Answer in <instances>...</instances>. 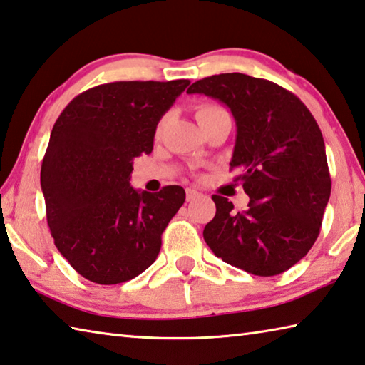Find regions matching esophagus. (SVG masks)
Segmentation results:
<instances>
[{"mask_svg":"<svg viewBox=\"0 0 365 365\" xmlns=\"http://www.w3.org/2000/svg\"><path fill=\"white\" fill-rule=\"evenodd\" d=\"M202 195L200 193V191H196L195 188H188L187 190V201L188 202H191V201H195V200H197V197H201Z\"/></svg>","mask_w":365,"mask_h":365,"instance_id":"esophagus-1","label":"esophagus"}]
</instances>
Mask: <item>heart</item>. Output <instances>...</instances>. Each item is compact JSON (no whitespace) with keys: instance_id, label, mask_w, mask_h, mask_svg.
Instances as JSON below:
<instances>
[{"instance_id":"obj_1","label":"heart","mask_w":365,"mask_h":365,"mask_svg":"<svg viewBox=\"0 0 365 365\" xmlns=\"http://www.w3.org/2000/svg\"><path fill=\"white\" fill-rule=\"evenodd\" d=\"M217 110H220V107H217V105H201V107H197V110H196L197 123H200L204 116H207L209 113H214V111H217ZM163 125H164V121L158 124V132L163 129Z\"/></svg>"}]
</instances>
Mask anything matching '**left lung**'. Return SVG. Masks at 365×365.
I'll use <instances>...</instances> for the list:
<instances>
[{"label": "left lung", "mask_w": 365, "mask_h": 365, "mask_svg": "<svg viewBox=\"0 0 365 365\" xmlns=\"http://www.w3.org/2000/svg\"><path fill=\"white\" fill-rule=\"evenodd\" d=\"M188 94L218 98L236 119L231 169L249 195V209L214 195L215 217L204 241L231 267L276 276L308 254L330 197L326 147L314 116L300 98L268 79L242 73L202 78Z\"/></svg>", "instance_id": "obj_1"}]
</instances>
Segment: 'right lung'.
<instances>
[{"instance_id": "1", "label": "right lung", "mask_w": 365, "mask_h": 365, "mask_svg": "<svg viewBox=\"0 0 365 365\" xmlns=\"http://www.w3.org/2000/svg\"><path fill=\"white\" fill-rule=\"evenodd\" d=\"M188 79L116 81L81 92L52 128L41 165L46 217L58 252L86 279L125 282L156 260L185 190L130 187L134 158L153 150L156 125Z\"/></svg>"}]
</instances>
